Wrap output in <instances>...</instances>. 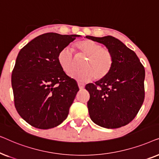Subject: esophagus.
<instances>
[{"instance_id":"obj_1","label":"esophagus","mask_w":159,"mask_h":159,"mask_svg":"<svg viewBox=\"0 0 159 159\" xmlns=\"http://www.w3.org/2000/svg\"><path fill=\"white\" fill-rule=\"evenodd\" d=\"M78 87H79V88L80 90H82V89H83L84 88V84L83 83H81V82H78Z\"/></svg>"}]
</instances>
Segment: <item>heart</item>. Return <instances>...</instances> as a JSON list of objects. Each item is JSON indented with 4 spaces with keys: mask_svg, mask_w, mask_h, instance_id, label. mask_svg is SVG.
<instances>
[{
    "mask_svg": "<svg viewBox=\"0 0 159 159\" xmlns=\"http://www.w3.org/2000/svg\"><path fill=\"white\" fill-rule=\"evenodd\" d=\"M78 57H87L82 63L81 70L74 71L70 77L80 82H89L95 77L98 80L106 77L111 70L114 58L109 50L92 40H83L75 44ZM57 60L61 68L69 73L75 67V57L69 47H65L58 54Z\"/></svg>",
    "mask_w": 159,
    "mask_h": 159,
    "instance_id": "heart-1",
    "label": "heart"
}]
</instances>
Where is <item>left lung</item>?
Returning a JSON list of instances; mask_svg holds the SVG:
<instances>
[{"label": "left lung", "instance_id": "1", "mask_svg": "<svg viewBox=\"0 0 159 159\" xmlns=\"http://www.w3.org/2000/svg\"><path fill=\"white\" fill-rule=\"evenodd\" d=\"M85 38L103 44L114 58L109 74L85 86L90 93L88 108L91 120L107 129L127 125L144 101V67L136 53L114 37Z\"/></svg>", "mask_w": 159, "mask_h": 159}]
</instances>
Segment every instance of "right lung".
Masks as SVG:
<instances>
[{
    "label": "right lung",
    "mask_w": 159,
    "mask_h": 159,
    "mask_svg": "<svg viewBox=\"0 0 159 159\" xmlns=\"http://www.w3.org/2000/svg\"><path fill=\"white\" fill-rule=\"evenodd\" d=\"M78 34L48 32L34 38L19 51L11 85L17 112L32 127L48 129L67 118L79 88L58 64L61 50Z\"/></svg>",
    "instance_id": "obj_1"
}]
</instances>
